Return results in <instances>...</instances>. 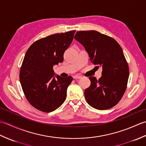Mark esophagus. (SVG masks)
Returning <instances> with one entry per match:
<instances>
[{
  "label": "esophagus",
  "instance_id": "esophagus-1",
  "mask_svg": "<svg viewBox=\"0 0 146 146\" xmlns=\"http://www.w3.org/2000/svg\"><path fill=\"white\" fill-rule=\"evenodd\" d=\"M82 77L80 76H78V75H75V76H73V78L75 80H78V79H80Z\"/></svg>",
  "mask_w": 146,
  "mask_h": 146
}]
</instances>
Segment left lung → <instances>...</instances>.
<instances>
[{"label":"left lung","mask_w":146,"mask_h":146,"mask_svg":"<svg viewBox=\"0 0 146 146\" xmlns=\"http://www.w3.org/2000/svg\"><path fill=\"white\" fill-rule=\"evenodd\" d=\"M75 39L84 46L92 63L102 67L100 78H89L90 86L85 90L86 102L98 110L114 107L124 94L129 76L120 46L113 38L96 31H78Z\"/></svg>","instance_id":"8db88e82"}]
</instances>
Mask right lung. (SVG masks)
I'll return each instance as SVG.
<instances>
[{"mask_svg": "<svg viewBox=\"0 0 146 146\" xmlns=\"http://www.w3.org/2000/svg\"><path fill=\"white\" fill-rule=\"evenodd\" d=\"M75 31L54 34L35 41L27 49L22 63L19 79L29 104L36 109L51 112L66 98L71 76H54L53 66L62 63L64 51L73 39Z\"/></svg>", "mask_w": 146, "mask_h": 146, "instance_id": "right-lung-1", "label": "right lung"}]
</instances>
